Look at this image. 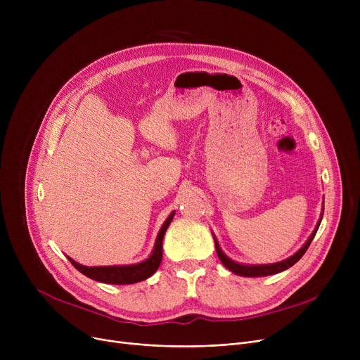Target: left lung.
Returning <instances> with one entry per match:
<instances>
[{"label": "left lung", "mask_w": 360, "mask_h": 360, "mask_svg": "<svg viewBox=\"0 0 360 360\" xmlns=\"http://www.w3.org/2000/svg\"><path fill=\"white\" fill-rule=\"evenodd\" d=\"M321 219H323V213H321ZM321 219H319V221H318V224H316V228L314 229L312 235L308 238V240H307V243L304 245V247H302L296 254H293L292 257H289L288 259H283V261H280V262L264 264V266H247V264L235 262V261L231 259L228 255L223 254V251H221L220 247H219L217 239H216L214 235H213L214 243H216V252H217V255H219V258H220L223 266H224L226 269H229L232 273H235V274H238V276H243V277H262V276L277 274V273H280V271H285V270H288L289 267H292L293 264H296V262L302 258V255H304V254L307 252L308 247L311 245V242H312V239H314V236H315V233H316V231H318V228H319Z\"/></svg>", "instance_id": "left-lung-1"}]
</instances>
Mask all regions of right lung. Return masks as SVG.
Instances as JSON below:
<instances>
[{
	"instance_id": "obj_1",
	"label": "right lung",
	"mask_w": 360,
	"mask_h": 360,
	"mask_svg": "<svg viewBox=\"0 0 360 360\" xmlns=\"http://www.w3.org/2000/svg\"><path fill=\"white\" fill-rule=\"evenodd\" d=\"M174 216H175V212L170 213L169 217L165 220L163 226L159 231V235L156 238L153 252H151V255L143 262L131 264V266L86 267V266H82V264H79V262H75L70 257H67V258L80 273H83L84 276L93 278V280L101 281V283H109V285H132V283L143 281V280L148 278L150 276H153L160 266L162 254H163V250H162L163 236H165L166 229L169 228L170 221H172Z\"/></svg>"
}]
</instances>
